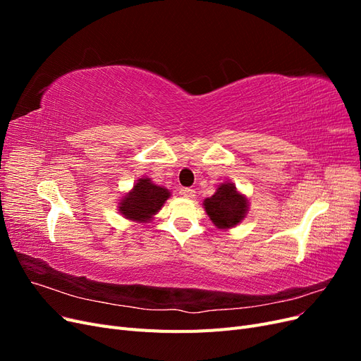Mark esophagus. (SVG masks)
Here are the masks:
<instances>
[{
	"label": "esophagus",
	"mask_w": 361,
	"mask_h": 361,
	"mask_svg": "<svg viewBox=\"0 0 361 361\" xmlns=\"http://www.w3.org/2000/svg\"><path fill=\"white\" fill-rule=\"evenodd\" d=\"M180 194L183 195V197L192 199L194 195H195V191H194V190H191V188H182V190H180Z\"/></svg>",
	"instance_id": "esophagus-1"
}]
</instances>
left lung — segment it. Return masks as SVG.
<instances>
[{
    "instance_id": "1",
    "label": "left lung",
    "mask_w": 361,
    "mask_h": 361,
    "mask_svg": "<svg viewBox=\"0 0 361 361\" xmlns=\"http://www.w3.org/2000/svg\"><path fill=\"white\" fill-rule=\"evenodd\" d=\"M204 211L218 228H231L241 223L248 211V200L233 183H221L212 197L203 202Z\"/></svg>"
}]
</instances>
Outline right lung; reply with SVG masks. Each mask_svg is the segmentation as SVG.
<instances>
[{
  "label": "right lung",
  "mask_w": 361,
  "mask_h": 361,
  "mask_svg": "<svg viewBox=\"0 0 361 361\" xmlns=\"http://www.w3.org/2000/svg\"><path fill=\"white\" fill-rule=\"evenodd\" d=\"M170 195L167 188L158 187L149 178L138 179L134 188L118 202V211L130 221L147 223L159 212Z\"/></svg>",
  "instance_id": "obj_1"
}]
</instances>
